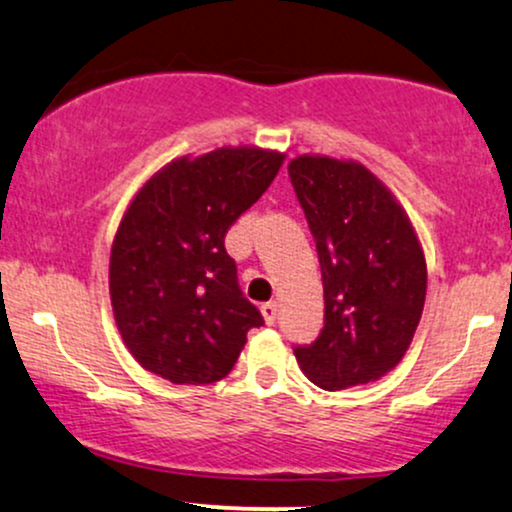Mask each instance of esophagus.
I'll list each match as a JSON object with an SVG mask.
<instances>
[{
    "mask_svg": "<svg viewBox=\"0 0 512 512\" xmlns=\"http://www.w3.org/2000/svg\"><path fill=\"white\" fill-rule=\"evenodd\" d=\"M276 315H279V310H276V303H264L262 305V317L269 326L276 324Z\"/></svg>",
    "mask_w": 512,
    "mask_h": 512,
    "instance_id": "1",
    "label": "esophagus"
}]
</instances>
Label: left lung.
<instances>
[{
	"mask_svg": "<svg viewBox=\"0 0 512 512\" xmlns=\"http://www.w3.org/2000/svg\"><path fill=\"white\" fill-rule=\"evenodd\" d=\"M295 197L317 245L324 326L293 353L319 389L384 377L408 350L427 295V264L408 217L362 164L298 157Z\"/></svg>",
	"mask_w": 512,
	"mask_h": 512,
	"instance_id": "left-lung-1",
	"label": "left lung"
}]
</instances>
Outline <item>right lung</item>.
I'll return each instance as SVG.
<instances>
[{
  "label": "right lung",
  "instance_id": "add662e5",
  "mask_svg": "<svg viewBox=\"0 0 512 512\" xmlns=\"http://www.w3.org/2000/svg\"><path fill=\"white\" fill-rule=\"evenodd\" d=\"M281 162L279 152L221 147L176 159L135 195L112 245L109 293L123 343L145 369L174 384H212L264 324L224 236Z\"/></svg>",
  "mask_w": 512,
  "mask_h": 512
}]
</instances>
